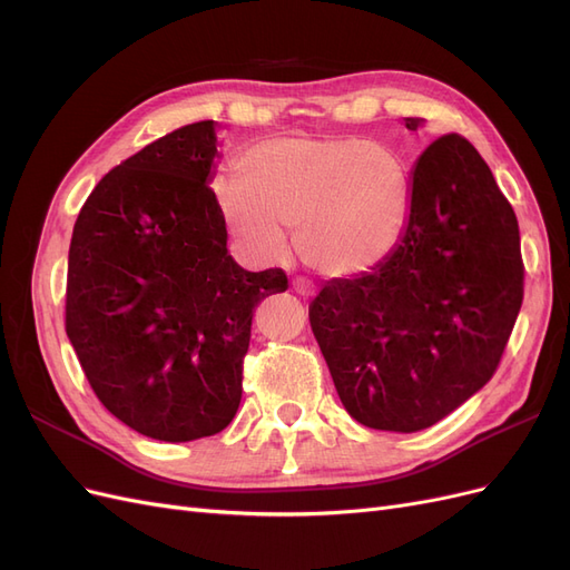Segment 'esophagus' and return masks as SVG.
<instances>
[{"instance_id":"1","label":"esophagus","mask_w":570,"mask_h":570,"mask_svg":"<svg viewBox=\"0 0 570 570\" xmlns=\"http://www.w3.org/2000/svg\"><path fill=\"white\" fill-rule=\"evenodd\" d=\"M292 289H295L299 297H314V295H316L314 285L308 283V281H304V278H295V281H292Z\"/></svg>"}]
</instances>
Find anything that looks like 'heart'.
I'll return each mask as SVG.
<instances>
[{
	"instance_id": "obj_1",
	"label": "heart",
	"mask_w": 570,
	"mask_h": 570,
	"mask_svg": "<svg viewBox=\"0 0 570 570\" xmlns=\"http://www.w3.org/2000/svg\"><path fill=\"white\" fill-rule=\"evenodd\" d=\"M218 214L254 256L275 262L292 228L302 262L327 278L381 264L400 243L411 185L392 147L356 135L287 132L247 147Z\"/></svg>"
}]
</instances>
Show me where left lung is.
<instances>
[{
	"label": "left lung",
	"instance_id": "8db88e82",
	"mask_svg": "<svg viewBox=\"0 0 570 570\" xmlns=\"http://www.w3.org/2000/svg\"><path fill=\"white\" fill-rule=\"evenodd\" d=\"M521 302L519 220L478 149L444 135L411 170L400 243L371 273L325 283L308 321L350 416L419 433L488 385Z\"/></svg>",
	"mask_w": 570,
	"mask_h": 570
}]
</instances>
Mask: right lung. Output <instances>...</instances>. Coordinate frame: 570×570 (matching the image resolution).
Here are the masks:
<instances>
[{"instance_id": "1", "label": "right lung", "mask_w": 570, "mask_h": 570, "mask_svg": "<svg viewBox=\"0 0 570 570\" xmlns=\"http://www.w3.org/2000/svg\"><path fill=\"white\" fill-rule=\"evenodd\" d=\"M218 124L178 128L99 180L73 226L66 335L99 402L140 435L220 433L243 400L254 306L281 268L245 271L209 187Z\"/></svg>"}]
</instances>
